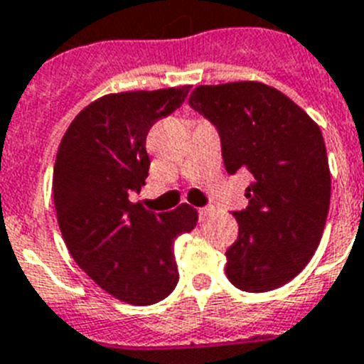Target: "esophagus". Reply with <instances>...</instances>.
<instances>
[{
    "label": "esophagus",
    "instance_id": "1",
    "mask_svg": "<svg viewBox=\"0 0 364 364\" xmlns=\"http://www.w3.org/2000/svg\"><path fill=\"white\" fill-rule=\"evenodd\" d=\"M210 213H213V209H210V207H201V209H198V215H200L201 222L209 218Z\"/></svg>",
    "mask_w": 364,
    "mask_h": 364
}]
</instances>
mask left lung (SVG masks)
Listing matches in <instances>:
<instances>
[{"instance_id":"obj_1","label":"left lung","mask_w":364,"mask_h":364,"mask_svg":"<svg viewBox=\"0 0 364 364\" xmlns=\"http://www.w3.org/2000/svg\"><path fill=\"white\" fill-rule=\"evenodd\" d=\"M188 105L215 125L228 173L248 170V207L235 210L239 237L225 252L237 289L267 292L311 261L331 198L320 127L292 100L257 81L196 87Z\"/></svg>"}]
</instances>
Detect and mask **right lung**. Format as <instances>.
Listing matches in <instances>:
<instances>
[{
  "mask_svg": "<svg viewBox=\"0 0 364 364\" xmlns=\"http://www.w3.org/2000/svg\"><path fill=\"white\" fill-rule=\"evenodd\" d=\"M188 90L100 97L73 118L57 151L53 201L64 242L81 270L125 304H157L176 289L173 240L198 222L187 203L154 213L129 200L148 177V131L181 107Z\"/></svg>",
  "mask_w": 364,
  "mask_h": 364,
  "instance_id": "1",
  "label": "right lung"
}]
</instances>
